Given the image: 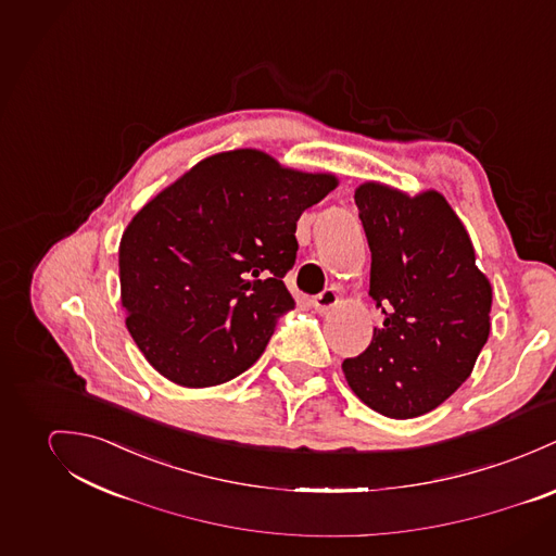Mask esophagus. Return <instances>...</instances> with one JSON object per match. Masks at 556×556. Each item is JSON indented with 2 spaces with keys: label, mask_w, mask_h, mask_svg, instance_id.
Wrapping results in <instances>:
<instances>
[{
  "label": "esophagus",
  "mask_w": 556,
  "mask_h": 556,
  "mask_svg": "<svg viewBox=\"0 0 556 556\" xmlns=\"http://www.w3.org/2000/svg\"><path fill=\"white\" fill-rule=\"evenodd\" d=\"M337 303H339V294H337L334 288H326L321 294H317L313 299V307H315L317 313H326V311L334 307Z\"/></svg>",
  "instance_id": "obj_1"
}]
</instances>
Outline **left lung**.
Returning a JSON list of instances; mask_svg holds the SVG:
<instances>
[{"label": "left lung", "mask_w": 556, "mask_h": 556, "mask_svg": "<svg viewBox=\"0 0 556 556\" xmlns=\"http://www.w3.org/2000/svg\"><path fill=\"white\" fill-rule=\"evenodd\" d=\"M354 200L369 241V296L383 326L361 356L343 361V372L377 414L416 418L471 375L489 341L493 288L441 193L409 198L365 184Z\"/></svg>", "instance_id": "8db88e82"}]
</instances>
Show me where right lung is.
<instances>
[{
  "label": "right lung",
  "mask_w": 556,
  "mask_h": 556,
  "mask_svg": "<svg viewBox=\"0 0 556 556\" xmlns=\"http://www.w3.org/2000/svg\"><path fill=\"white\" fill-rule=\"evenodd\" d=\"M334 187L237 149L147 202L122 237L119 279L125 326L151 367L186 388L248 370L296 305L283 283L296 222Z\"/></svg>",
  "instance_id": "right-lung-1"
}]
</instances>
